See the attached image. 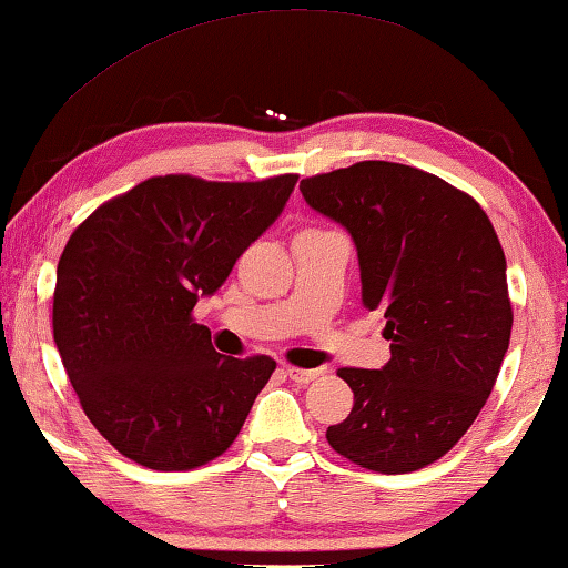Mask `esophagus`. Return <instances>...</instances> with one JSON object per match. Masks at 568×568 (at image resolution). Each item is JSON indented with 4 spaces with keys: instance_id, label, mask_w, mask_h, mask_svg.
<instances>
[{
    "instance_id": "34e87169",
    "label": "esophagus",
    "mask_w": 568,
    "mask_h": 568,
    "mask_svg": "<svg viewBox=\"0 0 568 568\" xmlns=\"http://www.w3.org/2000/svg\"><path fill=\"white\" fill-rule=\"evenodd\" d=\"M284 374L297 384H310V382H315V379H320V376H323L320 368H294V366H286Z\"/></svg>"
}]
</instances>
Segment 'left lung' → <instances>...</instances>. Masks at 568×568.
<instances>
[{"label":"left lung","mask_w":568,"mask_h":568,"mask_svg":"<svg viewBox=\"0 0 568 568\" xmlns=\"http://www.w3.org/2000/svg\"><path fill=\"white\" fill-rule=\"evenodd\" d=\"M300 192L348 230L361 302L384 315L392 351L382 368H341L353 409L327 443L372 471H417L462 440L497 382L513 333L503 245L471 196L402 163L361 161Z\"/></svg>","instance_id":"obj_1"}]
</instances>
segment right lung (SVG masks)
Listing matches in <instances>:
<instances>
[{
    "label": "right lung",
    "instance_id": "1",
    "mask_svg": "<svg viewBox=\"0 0 568 568\" xmlns=\"http://www.w3.org/2000/svg\"><path fill=\"white\" fill-rule=\"evenodd\" d=\"M297 179L153 176L73 230L53 341L87 417L122 456L186 471L237 438L276 361L217 353L192 310L276 223Z\"/></svg>",
    "mask_w": 568,
    "mask_h": 568
}]
</instances>
